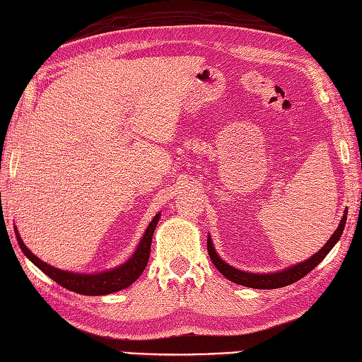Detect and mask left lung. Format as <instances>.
I'll return each mask as SVG.
<instances>
[{
  "mask_svg": "<svg viewBox=\"0 0 362 362\" xmlns=\"http://www.w3.org/2000/svg\"><path fill=\"white\" fill-rule=\"evenodd\" d=\"M345 221H347V211H345L338 229L334 230V234L330 237V240H328L320 251H317L315 255L310 257L308 260L296 264V267L288 268L282 272H274V274H252V272H245V271L229 267L228 263H224L220 257L216 255L211 238H207V251L212 263L215 264V268L218 269L224 277L229 279L230 282L249 286V288H257V290H274V288H282L297 282V280H300L302 277L307 276L310 271L315 269L317 264L325 259V255L332 251V247L338 243V240L342 235Z\"/></svg>",
  "mask_w": 362,
  "mask_h": 362,
  "instance_id": "left-lung-1",
  "label": "left lung"
}]
</instances>
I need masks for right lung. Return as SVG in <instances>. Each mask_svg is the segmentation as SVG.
<instances>
[{"instance_id":"right-lung-1","label":"right lung","mask_w":362,"mask_h":362,"mask_svg":"<svg viewBox=\"0 0 362 362\" xmlns=\"http://www.w3.org/2000/svg\"><path fill=\"white\" fill-rule=\"evenodd\" d=\"M158 221H159V214L148 224L146 234H144L138 249H136V252L133 254L130 260L124 263L122 267L107 271V272H100V274H74V272L54 268L51 264L40 260L37 255H34L29 251L26 245L23 243V240L20 238L17 228H15V234H17V240L21 251L26 254L28 259L34 263L35 267L42 269L46 276H49L54 282H57L63 288H66V290L78 293V294L103 296V294L124 290V288L130 286L134 280L142 274V271L147 267V262L150 257L151 237H153Z\"/></svg>"}]
</instances>
